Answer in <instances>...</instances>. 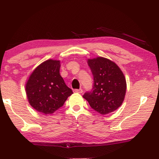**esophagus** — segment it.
Returning a JSON list of instances; mask_svg holds the SVG:
<instances>
[{
    "instance_id": "34e87169",
    "label": "esophagus",
    "mask_w": 159,
    "mask_h": 159,
    "mask_svg": "<svg viewBox=\"0 0 159 159\" xmlns=\"http://www.w3.org/2000/svg\"><path fill=\"white\" fill-rule=\"evenodd\" d=\"M74 93H83V90L82 89H75V90H74Z\"/></svg>"
}]
</instances>
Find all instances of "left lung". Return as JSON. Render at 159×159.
Instances as JSON below:
<instances>
[{"label":"left lung","mask_w":159,"mask_h":159,"mask_svg":"<svg viewBox=\"0 0 159 159\" xmlns=\"http://www.w3.org/2000/svg\"><path fill=\"white\" fill-rule=\"evenodd\" d=\"M88 64L94 83L92 91L85 93L83 98L102 115L114 111L125 98L127 85L124 74L115 62L102 57L88 59Z\"/></svg>","instance_id":"left-lung-1"}]
</instances>
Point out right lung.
Returning a JSON list of instances; mask_svg holds the SVG:
<instances>
[{"label":"right lung","instance_id":"right-lung-1","mask_svg":"<svg viewBox=\"0 0 159 159\" xmlns=\"http://www.w3.org/2000/svg\"><path fill=\"white\" fill-rule=\"evenodd\" d=\"M60 60L43 61L34 70L26 83L29 104L44 115L53 114L73 94L60 76Z\"/></svg>","mask_w":159,"mask_h":159}]
</instances>
